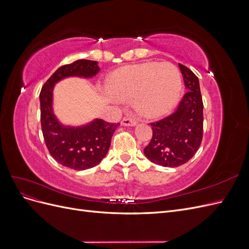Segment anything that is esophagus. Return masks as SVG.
Returning a JSON list of instances; mask_svg holds the SVG:
<instances>
[{
  "instance_id": "34e87169",
  "label": "esophagus",
  "mask_w": 249,
  "mask_h": 249,
  "mask_svg": "<svg viewBox=\"0 0 249 249\" xmlns=\"http://www.w3.org/2000/svg\"><path fill=\"white\" fill-rule=\"evenodd\" d=\"M136 124H137V120L134 117H124L122 122V124L125 126H133Z\"/></svg>"
}]
</instances>
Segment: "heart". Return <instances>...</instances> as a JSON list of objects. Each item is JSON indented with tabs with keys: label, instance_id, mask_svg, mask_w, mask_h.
<instances>
[{
	"label": "heart",
	"instance_id": "obj_1",
	"mask_svg": "<svg viewBox=\"0 0 249 249\" xmlns=\"http://www.w3.org/2000/svg\"><path fill=\"white\" fill-rule=\"evenodd\" d=\"M182 79L171 63H141L127 65L109 78L110 93L122 100L133 99L135 108L145 117H160L178 102Z\"/></svg>",
	"mask_w": 249,
	"mask_h": 249
}]
</instances>
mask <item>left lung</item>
I'll list each match as a JSON object with an SVG mask.
<instances>
[{
    "instance_id": "1",
    "label": "left lung",
    "mask_w": 249,
    "mask_h": 249,
    "mask_svg": "<svg viewBox=\"0 0 249 249\" xmlns=\"http://www.w3.org/2000/svg\"><path fill=\"white\" fill-rule=\"evenodd\" d=\"M178 66L187 92L172 114L150 124L153 138L143 150L148 160L164 167L187 163L202 140L203 104L198 78L187 66Z\"/></svg>"
}]
</instances>
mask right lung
<instances>
[{
  "label": "right lung",
  "mask_w": 249,
  "mask_h": 249,
  "mask_svg": "<svg viewBox=\"0 0 249 249\" xmlns=\"http://www.w3.org/2000/svg\"><path fill=\"white\" fill-rule=\"evenodd\" d=\"M99 71L97 61L91 60L80 59L62 65L44 83L39 94L41 130L49 152L58 163L74 170L92 168L103 160L119 124L95 119L79 127L60 124L52 109L53 88L66 77L90 78Z\"/></svg>",
  "instance_id": "add662e5"
}]
</instances>
